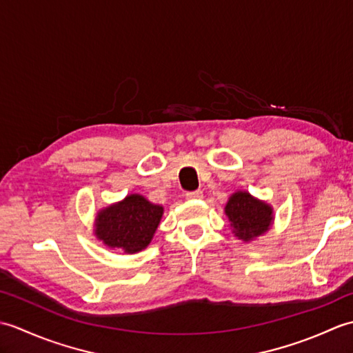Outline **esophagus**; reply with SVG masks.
Wrapping results in <instances>:
<instances>
[{
    "instance_id": "obj_1",
    "label": "esophagus",
    "mask_w": 353,
    "mask_h": 353,
    "mask_svg": "<svg viewBox=\"0 0 353 353\" xmlns=\"http://www.w3.org/2000/svg\"><path fill=\"white\" fill-rule=\"evenodd\" d=\"M185 196H186V199H190V200H197V199L203 197V192H201L200 190H197V191H190V192H186Z\"/></svg>"
}]
</instances>
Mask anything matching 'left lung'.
I'll return each mask as SVG.
<instances>
[{"label": "left lung", "mask_w": 353, "mask_h": 353, "mask_svg": "<svg viewBox=\"0 0 353 353\" xmlns=\"http://www.w3.org/2000/svg\"><path fill=\"white\" fill-rule=\"evenodd\" d=\"M224 212L230 221L232 232L245 243L264 235L273 223V208L247 191L232 194Z\"/></svg>", "instance_id": "1"}]
</instances>
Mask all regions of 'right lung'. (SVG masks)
I'll return each mask as SVG.
<instances>
[{"label":"right lung","mask_w":353,"mask_h":353,"mask_svg":"<svg viewBox=\"0 0 353 353\" xmlns=\"http://www.w3.org/2000/svg\"><path fill=\"white\" fill-rule=\"evenodd\" d=\"M162 214V206L150 203L139 194H130L97 214L95 236L110 249L141 252L152 241Z\"/></svg>","instance_id":"add662e5"}]
</instances>
